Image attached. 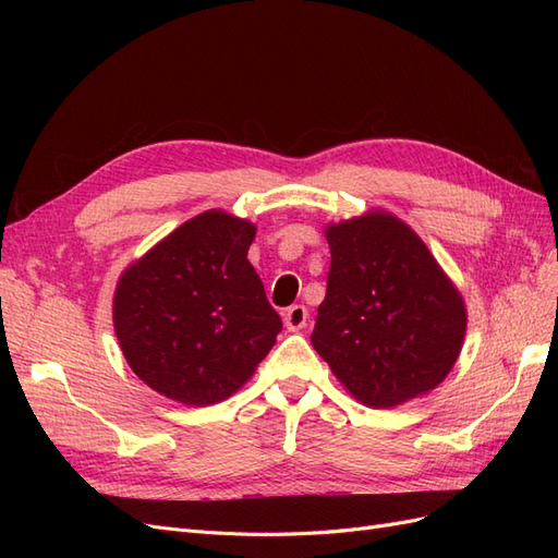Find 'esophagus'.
<instances>
[{
    "mask_svg": "<svg viewBox=\"0 0 558 558\" xmlns=\"http://www.w3.org/2000/svg\"><path fill=\"white\" fill-rule=\"evenodd\" d=\"M307 318H310V312H307L305 305H293V307L283 312V324L291 332H298V330L305 328Z\"/></svg>",
    "mask_w": 558,
    "mask_h": 558,
    "instance_id": "obj_1",
    "label": "esophagus"
}]
</instances>
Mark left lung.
<instances>
[{
    "label": "left lung",
    "instance_id": "left-lung-1",
    "mask_svg": "<svg viewBox=\"0 0 558 558\" xmlns=\"http://www.w3.org/2000/svg\"><path fill=\"white\" fill-rule=\"evenodd\" d=\"M326 300L312 344L359 402L391 410L430 393L463 349L461 291L424 240L386 209L324 228Z\"/></svg>",
    "mask_w": 558,
    "mask_h": 558
}]
</instances>
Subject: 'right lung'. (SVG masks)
<instances>
[{
    "mask_svg": "<svg viewBox=\"0 0 558 558\" xmlns=\"http://www.w3.org/2000/svg\"><path fill=\"white\" fill-rule=\"evenodd\" d=\"M253 238L246 218L202 211L118 277V344L132 373L160 396L189 408L221 402L275 347L281 318L246 258Z\"/></svg>",
    "mask_w": 558,
    "mask_h": 558,
    "instance_id": "obj_1",
    "label": "right lung"
}]
</instances>
